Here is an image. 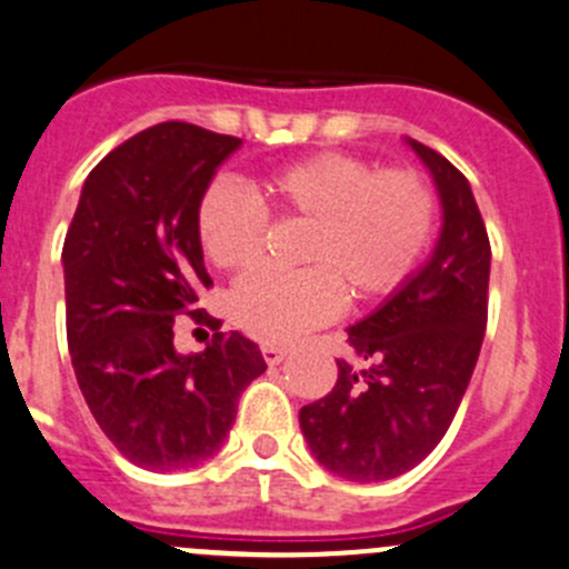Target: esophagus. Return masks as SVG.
<instances>
[{"label": "esophagus", "mask_w": 569, "mask_h": 569, "mask_svg": "<svg viewBox=\"0 0 569 569\" xmlns=\"http://www.w3.org/2000/svg\"><path fill=\"white\" fill-rule=\"evenodd\" d=\"M262 357H264V362H268V366H279V362L288 357V349H284V346L264 343L262 346Z\"/></svg>", "instance_id": "obj_1"}]
</instances>
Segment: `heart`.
Listing matches in <instances>:
<instances>
[{"mask_svg":"<svg viewBox=\"0 0 569 569\" xmlns=\"http://www.w3.org/2000/svg\"><path fill=\"white\" fill-rule=\"evenodd\" d=\"M268 218L307 220L296 273L251 270L229 296L237 327L264 343H290L338 316L349 301H371L416 270L432 240L438 200L413 170H377L340 150L305 156L248 189L218 178L194 212L200 251L214 268H246Z\"/></svg>","mask_w":569,"mask_h":569,"instance_id":"1","label":"heart"}]
</instances>
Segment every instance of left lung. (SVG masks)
<instances>
[{
	"label": "left lung",
	"instance_id": "8db88e82",
	"mask_svg": "<svg viewBox=\"0 0 569 569\" xmlns=\"http://www.w3.org/2000/svg\"><path fill=\"white\" fill-rule=\"evenodd\" d=\"M436 181L441 234L425 268L349 327L338 382L299 413L312 456L357 483L391 480L425 461L472 380L489 316L491 246L469 181L408 139Z\"/></svg>",
	"mask_w": 569,
	"mask_h": 569
}]
</instances>
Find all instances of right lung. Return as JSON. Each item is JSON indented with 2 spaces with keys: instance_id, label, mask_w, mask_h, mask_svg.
Listing matches in <instances>:
<instances>
[{
  "instance_id": "right-lung-1",
  "label": "right lung",
  "mask_w": 569,
  "mask_h": 569,
  "mask_svg": "<svg viewBox=\"0 0 569 569\" xmlns=\"http://www.w3.org/2000/svg\"><path fill=\"white\" fill-rule=\"evenodd\" d=\"M240 144L189 122L137 133L89 172L63 242L78 386L113 447L153 472L209 461L240 393L268 369L240 332H214L198 355L172 346L176 316H200L198 288L212 284L194 231L198 200Z\"/></svg>"
}]
</instances>
